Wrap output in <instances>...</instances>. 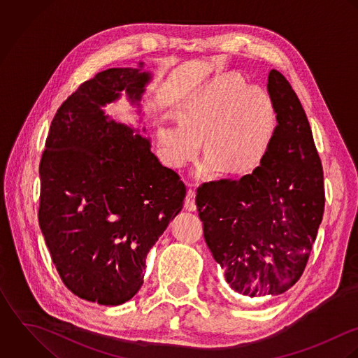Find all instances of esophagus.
Wrapping results in <instances>:
<instances>
[{"label": "esophagus", "mask_w": 358, "mask_h": 358, "mask_svg": "<svg viewBox=\"0 0 358 358\" xmlns=\"http://www.w3.org/2000/svg\"><path fill=\"white\" fill-rule=\"evenodd\" d=\"M185 209L189 212H195L196 210V203H195V191L194 189H188L187 195H185Z\"/></svg>", "instance_id": "1"}]
</instances>
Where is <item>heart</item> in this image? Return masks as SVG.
<instances>
[{
	"label": "heart",
	"mask_w": 358,
	"mask_h": 358,
	"mask_svg": "<svg viewBox=\"0 0 358 358\" xmlns=\"http://www.w3.org/2000/svg\"><path fill=\"white\" fill-rule=\"evenodd\" d=\"M177 122L157 129L164 162L184 166L199 149L208 159L196 176L213 178L220 170L243 174L256 169L266 156L275 130V108L262 88L249 87L246 78L232 73L205 84L181 103Z\"/></svg>",
	"instance_id": "b5f03b06"
}]
</instances>
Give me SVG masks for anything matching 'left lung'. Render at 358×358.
I'll use <instances>...</instances> for the list:
<instances>
[{"label":"left lung","instance_id":"8db88e82","mask_svg":"<svg viewBox=\"0 0 358 358\" xmlns=\"http://www.w3.org/2000/svg\"><path fill=\"white\" fill-rule=\"evenodd\" d=\"M278 126L262 163L239 180L205 182L196 208L227 284L256 304L294 285L322 221L324 171L304 109L284 74H268Z\"/></svg>","mask_w":358,"mask_h":358}]
</instances>
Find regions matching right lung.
<instances>
[{"instance_id": "obj_1", "label": "right lung", "mask_w": 358, "mask_h": 358, "mask_svg": "<svg viewBox=\"0 0 358 358\" xmlns=\"http://www.w3.org/2000/svg\"><path fill=\"white\" fill-rule=\"evenodd\" d=\"M143 68H112L84 81L52 119L40 162L38 221L51 259L71 292L102 306L140 290L146 255L185 198L180 176L140 130L102 109L122 91L140 106L150 80Z\"/></svg>"}]
</instances>
